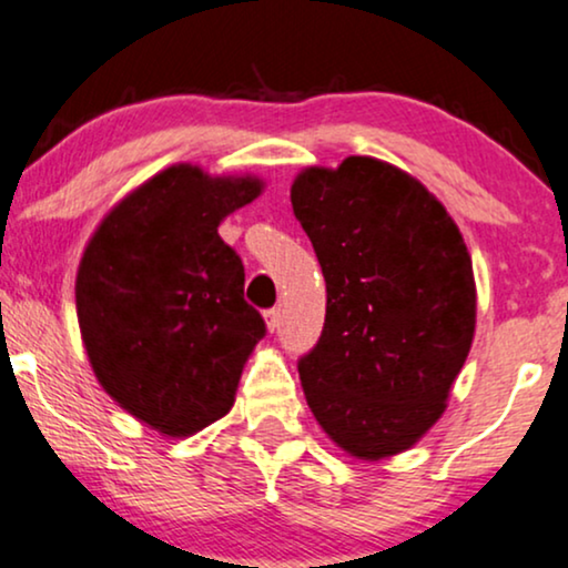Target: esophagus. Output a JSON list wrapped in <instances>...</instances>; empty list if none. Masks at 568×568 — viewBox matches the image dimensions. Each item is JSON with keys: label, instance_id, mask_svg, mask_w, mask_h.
Listing matches in <instances>:
<instances>
[{"label": "esophagus", "instance_id": "1", "mask_svg": "<svg viewBox=\"0 0 568 568\" xmlns=\"http://www.w3.org/2000/svg\"><path fill=\"white\" fill-rule=\"evenodd\" d=\"M266 328L274 334V331L278 328V311H268L266 313Z\"/></svg>", "mask_w": 568, "mask_h": 568}]
</instances>
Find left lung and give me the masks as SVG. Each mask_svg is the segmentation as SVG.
I'll list each match as a JSON object with an SVG mask.
<instances>
[{"mask_svg": "<svg viewBox=\"0 0 568 568\" xmlns=\"http://www.w3.org/2000/svg\"><path fill=\"white\" fill-rule=\"evenodd\" d=\"M294 216L326 278V323L300 359L307 407L352 459L407 452L438 423L477 321L473 257L444 203L373 156L294 176Z\"/></svg>", "mask_w": 568, "mask_h": 568, "instance_id": "1", "label": "left lung"}]
</instances>
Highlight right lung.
<instances>
[{"instance_id": "1", "label": "right lung", "mask_w": 568, "mask_h": 568, "mask_svg": "<svg viewBox=\"0 0 568 568\" xmlns=\"http://www.w3.org/2000/svg\"><path fill=\"white\" fill-rule=\"evenodd\" d=\"M263 187L255 174L172 164L112 205L80 257L75 307L95 381L166 438L195 436L234 407L266 334L240 255L219 237Z\"/></svg>"}]
</instances>
